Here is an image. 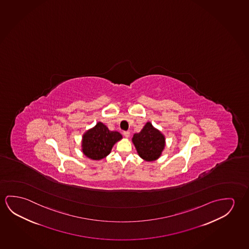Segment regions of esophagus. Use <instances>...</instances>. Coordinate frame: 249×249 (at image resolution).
Listing matches in <instances>:
<instances>
[{"mask_svg": "<svg viewBox=\"0 0 249 249\" xmlns=\"http://www.w3.org/2000/svg\"><path fill=\"white\" fill-rule=\"evenodd\" d=\"M123 135H124L126 138H129L130 132H129V131H124V132H123Z\"/></svg>", "mask_w": 249, "mask_h": 249, "instance_id": "obj_1", "label": "esophagus"}]
</instances>
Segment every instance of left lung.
<instances>
[{
	"instance_id": "left-lung-1",
	"label": "left lung",
	"mask_w": 249,
	"mask_h": 249,
	"mask_svg": "<svg viewBox=\"0 0 249 249\" xmlns=\"http://www.w3.org/2000/svg\"><path fill=\"white\" fill-rule=\"evenodd\" d=\"M132 142L139 156L145 161H154L160 157L165 149V135L147 122L142 131L134 134Z\"/></svg>"
}]
</instances>
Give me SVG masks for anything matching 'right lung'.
I'll return each instance as SVG.
<instances>
[{"label": "right lung", "mask_w": 249, "mask_h": 249, "mask_svg": "<svg viewBox=\"0 0 249 249\" xmlns=\"http://www.w3.org/2000/svg\"><path fill=\"white\" fill-rule=\"evenodd\" d=\"M123 139L117 131H110L104 123H96L83 134L82 152L93 160H100L107 157L116 142Z\"/></svg>", "instance_id": "obj_1"}]
</instances>
